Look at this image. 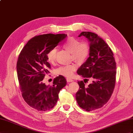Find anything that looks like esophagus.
I'll list each match as a JSON object with an SVG mask.
<instances>
[{"mask_svg": "<svg viewBox=\"0 0 133 133\" xmlns=\"http://www.w3.org/2000/svg\"><path fill=\"white\" fill-rule=\"evenodd\" d=\"M74 80H72V79H70V78H67V82H69V83H70V82H72Z\"/></svg>", "mask_w": 133, "mask_h": 133, "instance_id": "esophagus-1", "label": "esophagus"}]
</instances>
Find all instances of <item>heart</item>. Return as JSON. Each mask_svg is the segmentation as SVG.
I'll return each mask as SVG.
<instances>
[{
  "label": "heart",
  "mask_w": 133,
  "mask_h": 133,
  "mask_svg": "<svg viewBox=\"0 0 133 133\" xmlns=\"http://www.w3.org/2000/svg\"><path fill=\"white\" fill-rule=\"evenodd\" d=\"M63 48L72 54V58L78 63L83 62L89 56L90 52L89 44L87 42L80 41L74 37H70L63 44ZM57 50L53 49L48 53L47 61L50 63H53L56 61ZM76 69L75 64H71L67 66H61L56 70L57 75H62L67 77H70L73 75L74 71Z\"/></svg>",
  "instance_id": "b5f03b06"
}]
</instances>
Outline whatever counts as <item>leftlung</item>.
<instances>
[{"label": "left lung", "mask_w": 133, "mask_h": 133, "mask_svg": "<svg viewBox=\"0 0 133 133\" xmlns=\"http://www.w3.org/2000/svg\"><path fill=\"white\" fill-rule=\"evenodd\" d=\"M81 36L90 42L89 57L77 73L85 78L84 81L91 78L93 81L87 87L85 82L78 81L80 88L75 97L81 108L91 111L103 107L111 98L116 83V63L111 48L97 34L84 31L79 37Z\"/></svg>", "instance_id": "8db88e82"}]
</instances>
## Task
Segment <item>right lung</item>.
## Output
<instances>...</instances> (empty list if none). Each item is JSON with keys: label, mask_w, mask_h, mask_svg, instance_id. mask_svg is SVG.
Here are the masks:
<instances>
[{"label": "right lung", "mask_w": 133, "mask_h": 133, "mask_svg": "<svg viewBox=\"0 0 133 133\" xmlns=\"http://www.w3.org/2000/svg\"><path fill=\"white\" fill-rule=\"evenodd\" d=\"M67 36L64 34L35 36L27 43L19 55L17 72L22 96L30 107L37 111L53 108L60 90L67 84L62 75L54 79L52 85H46L42 81L51 68L47 61L48 53Z\"/></svg>", "instance_id": "1"}]
</instances>
